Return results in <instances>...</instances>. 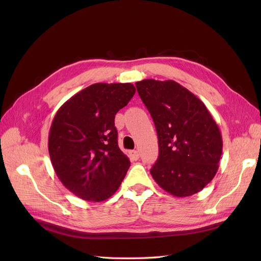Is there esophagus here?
I'll return each mask as SVG.
<instances>
[{"mask_svg":"<svg viewBox=\"0 0 261 261\" xmlns=\"http://www.w3.org/2000/svg\"><path fill=\"white\" fill-rule=\"evenodd\" d=\"M129 154H130L133 160H138L139 159V153H138L137 150H133V151H130Z\"/></svg>","mask_w":261,"mask_h":261,"instance_id":"esophagus-1","label":"esophagus"}]
</instances>
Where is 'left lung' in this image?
<instances>
[{"label":"left lung","mask_w":261,"mask_h":261,"mask_svg":"<svg viewBox=\"0 0 261 261\" xmlns=\"http://www.w3.org/2000/svg\"><path fill=\"white\" fill-rule=\"evenodd\" d=\"M139 97L155 125L159 156L150 173L165 192L188 197L215 177L222 136L207 107L174 81L136 83Z\"/></svg>","instance_id":"obj_1"}]
</instances>
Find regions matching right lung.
<instances>
[{"label": "right lung", "instance_id": "right-lung-1", "mask_svg": "<svg viewBox=\"0 0 261 261\" xmlns=\"http://www.w3.org/2000/svg\"><path fill=\"white\" fill-rule=\"evenodd\" d=\"M134 85L93 84L55 114L49 154L59 179L87 201H103L120 187L130 161L117 145L115 114L135 94Z\"/></svg>", "mask_w": 261, "mask_h": 261}]
</instances>
